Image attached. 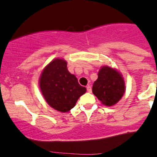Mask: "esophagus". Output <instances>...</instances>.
<instances>
[{
  "label": "esophagus",
  "mask_w": 157,
  "mask_h": 157,
  "mask_svg": "<svg viewBox=\"0 0 157 157\" xmlns=\"http://www.w3.org/2000/svg\"><path fill=\"white\" fill-rule=\"evenodd\" d=\"M86 90H87L88 93H91V92H92V88H91V86H89V85H88V86H86Z\"/></svg>",
  "instance_id": "34e87169"
}]
</instances>
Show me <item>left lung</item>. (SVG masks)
Returning a JSON list of instances; mask_svg holds the SVG:
<instances>
[{
  "instance_id": "1",
  "label": "left lung",
  "mask_w": 157,
  "mask_h": 157,
  "mask_svg": "<svg viewBox=\"0 0 157 157\" xmlns=\"http://www.w3.org/2000/svg\"><path fill=\"white\" fill-rule=\"evenodd\" d=\"M125 84L122 75L108 66L102 67L98 73V79L93 86V93L103 105L112 106L124 95Z\"/></svg>"
}]
</instances>
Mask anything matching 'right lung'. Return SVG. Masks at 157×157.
Here are the masks:
<instances>
[{
  "instance_id": "obj_1",
  "label": "right lung",
  "mask_w": 157,
  "mask_h": 157,
  "mask_svg": "<svg viewBox=\"0 0 157 157\" xmlns=\"http://www.w3.org/2000/svg\"><path fill=\"white\" fill-rule=\"evenodd\" d=\"M39 86L47 103L61 112L74 108L86 89L69 72L67 61L55 58L45 67L39 78Z\"/></svg>"
}]
</instances>
